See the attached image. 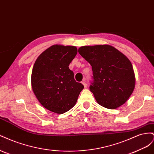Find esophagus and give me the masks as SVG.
<instances>
[{"mask_svg": "<svg viewBox=\"0 0 154 154\" xmlns=\"http://www.w3.org/2000/svg\"><path fill=\"white\" fill-rule=\"evenodd\" d=\"M82 84L83 85V86H84L85 88H87V83H86L85 82H82Z\"/></svg>", "mask_w": 154, "mask_h": 154, "instance_id": "34e87169", "label": "esophagus"}]
</instances>
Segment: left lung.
I'll use <instances>...</instances> for the list:
<instances>
[{
  "label": "left lung",
  "instance_id": "8db88e82",
  "mask_svg": "<svg viewBox=\"0 0 154 154\" xmlns=\"http://www.w3.org/2000/svg\"><path fill=\"white\" fill-rule=\"evenodd\" d=\"M78 53L92 66L90 86L97 103L110 109L123 105L132 94L136 78L129 59L110 45L82 46Z\"/></svg>",
  "mask_w": 154,
  "mask_h": 154
}]
</instances>
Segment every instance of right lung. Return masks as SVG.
Here are the masks:
<instances>
[{"label": "right lung", "mask_w": 154, "mask_h": 154, "mask_svg": "<svg viewBox=\"0 0 154 154\" xmlns=\"http://www.w3.org/2000/svg\"><path fill=\"white\" fill-rule=\"evenodd\" d=\"M77 52L75 46L53 45L39 55L32 67V90L40 103L56 114L71 109L84 88L69 68Z\"/></svg>", "instance_id": "1"}]
</instances>
